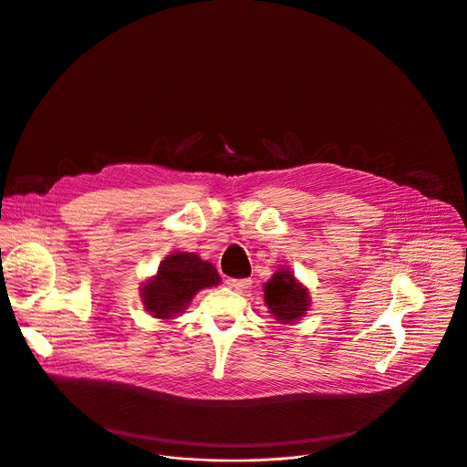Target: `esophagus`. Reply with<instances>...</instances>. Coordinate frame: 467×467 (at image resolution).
<instances>
[{
    "label": "esophagus",
    "instance_id": "esophagus-1",
    "mask_svg": "<svg viewBox=\"0 0 467 467\" xmlns=\"http://www.w3.org/2000/svg\"><path fill=\"white\" fill-rule=\"evenodd\" d=\"M229 285H231L234 291L244 293L245 289L251 287V280H249V278H231V280H229Z\"/></svg>",
    "mask_w": 467,
    "mask_h": 467
}]
</instances>
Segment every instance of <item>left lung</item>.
<instances>
[{
  "instance_id": "8db88e82",
  "label": "left lung",
  "mask_w": 467,
  "mask_h": 467,
  "mask_svg": "<svg viewBox=\"0 0 467 467\" xmlns=\"http://www.w3.org/2000/svg\"><path fill=\"white\" fill-rule=\"evenodd\" d=\"M264 300L269 314L280 325H295L307 314L309 304H312L309 289L285 267L273 273L264 284Z\"/></svg>"
}]
</instances>
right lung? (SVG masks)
Instances as JSON below:
<instances>
[{"instance_id": "add662e5", "label": "right lung", "mask_w": 467, "mask_h": 467, "mask_svg": "<svg viewBox=\"0 0 467 467\" xmlns=\"http://www.w3.org/2000/svg\"><path fill=\"white\" fill-rule=\"evenodd\" d=\"M222 282L216 267L194 253L169 254L158 273L140 284V300L153 319L171 321L185 314L198 291Z\"/></svg>"}]
</instances>
